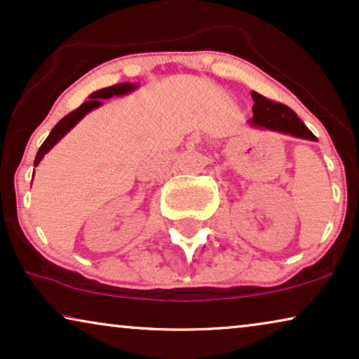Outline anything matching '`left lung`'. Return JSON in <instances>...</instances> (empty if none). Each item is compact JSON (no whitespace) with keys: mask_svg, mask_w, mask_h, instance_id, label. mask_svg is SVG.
<instances>
[{"mask_svg":"<svg viewBox=\"0 0 359 359\" xmlns=\"http://www.w3.org/2000/svg\"><path fill=\"white\" fill-rule=\"evenodd\" d=\"M252 97L255 101L253 117L248 121V124L252 127L281 132V134L297 137V139L317 140V137L307 129L306 124L299 119L291 107L284 106L281 102L266 100L257 91H252Z\"/></svg>","mask_w":359,"mask_h":359,"instance_id":"obj_1","label":"left lung"}]
</instances>
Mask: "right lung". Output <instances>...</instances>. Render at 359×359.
<instances>
[{
	"mask_svg": "<svg viewBox=\"0 0 359 359\" xmlns=\"http://www.w3.org/2000/svg\"><path fill=\"white\" fill-rule=\"evenodd\" d=\"M137 88H139V83H119V85H112V86H107V88H102V90H97L95 93H91L90 100L83 102V104L78 107L76 111L70 112V114L63 117V119L58 122V124L53 127L50 134L46 140H43V144L41 145V149H39L37 155H36V160H34V165H39L41 163V160L43 158V155L47 154V151H50L53 149V145L57 144V142H60V139H63L68 132H70L73 127H75L78 122H80L83 117H85L88 112H91L93 109H96V107L102 106V101L101 100H107V97H112V96H124V95H129V93L135 91Z\"/></svg>",
	"mask_w": 359,
	"mask_h": 359,
	"instance_id": "right-lung-1",
	"label": "right lung"
}]
</instances>
